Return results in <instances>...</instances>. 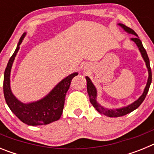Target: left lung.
<instances>
[{
  "instance_id": "1",
  "label": "left lung",
  "mask_w": 154,
  "mask_h": 154,
  "mask_svg": "<svg viewBox=\"0 0 154 154\" xmlns=\"http://www.w3.org/2000/svg\"><path fill=\"white\" fill-rule=\"evenodd\" d=\"M125 31H126L127 32L130 34H133L135 36L132 38V40L135 42L137 45L138 46L139 49L140 51L141 54H142V56L143 58L144 61L146 62V67L148 69V72H149V78H148L147 84L146 85V88L144 89V92L143 93L142 96L139 98L138 100H137L136 102L133 103V104L128 106L127 107H124V108L119 109H105L103 106H101L99 103L96 102V89L95 88V86L93 85L92 82H91L90 79L89 77H85L87 80V91H88V94H89V100H90V103H92V105L93 106L94 108H96V109L97 110L98 112H99L100 113L103 114V115L106 116H109V117H119V116H123L126 115V114L130 113V112H133V110H135L136 109L138 108L141 105V103L143 102V100L145 99L146 96V94H147L148 91L149 89V85L151 83L152 81V72H151V69H150V65H149V57L147 55V53H146V49L144 48V47L143 46L142 42L140 41V39L138 38V35L136 33L135 31H133L132 28H129V27L126 26L125 24H119Z\"/></svg>"
}]
</instances>
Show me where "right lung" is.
<instances>
[{
    "label": "right lung",
    "instance_id": "1",
    "mask_svg": "<svg viewBox=\"0 0 154 154\" xmlns=\"http://www.w3.org/2000/svg\"><path fill=\"white\" fill-rule=\"evenodd\" d=\"M24 36L25 34H23L19 40L16 50L8 61L5 69L3 85L4 95L9 108L23 123L30 126L47 125L60 119L63 111L66 92L70 87L72 79L78 73L75 72L64 79L46 97L40 101L30 104H24L18 101L11 91L10 72L12 64Z\"/></svg>",
    "mask_w": 154,
    "mask_h": 154
}]
</instances>
